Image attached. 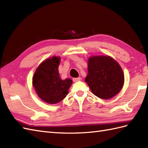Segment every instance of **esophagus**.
Here are the masks:
<instances>
[{
  "label": "esophagus",
  "instance_id": "obj_1",
  "mask_svg": "<svg viewBox=\"0 0 148 148\" xmlns=\"http://www.w3.org/2000/svg\"><path fill=\"white\" fill-rule=\"evenodd\" d=\"M73 81L74 82H77V81H81V78L80 77H76V78H73Z\"/></svg>",
  "mask_w": 148,
  "mask_h": 148
}]
</instances>
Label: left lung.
<instances>
[{"label": "left lung", "mask_w": 148, "mask_h": 148, "mask_svg": "<svg viewBox=\"0 0 148 148\" xmlns=\"http://www.w3.org/2000/svg\"><path fill=\"white\" fill-rule=\"evenodd\" d=\"M84 81L93 94L107 100L121 90L124 73L121 66L111 56H92L88 60V74Z\"/></svg>", "instance_id": "left-lung-1"}]
</instances>
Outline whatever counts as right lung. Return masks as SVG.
Returning a JSON list of instances; mask_svg holds the SVG:
<instances>
[{"instance_id": "obj_1", "label": "right lung", "mask_w": 148, "mask_h": 148, "mask_svg": "<svg viewBox=\"0 0 148 148\" xmlns=\"http://www.w3.org/2000/svg\"><path fill=\"white\" fill-rule=\"evenodd\" d=\"M61 58L53 56L47 58L40 64L34 72L32 85L37 95L43 101L55 104L65 98L72 81L60 77L58 67Z\"/></svg>"}]
</instances>
